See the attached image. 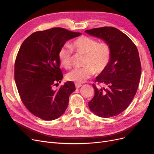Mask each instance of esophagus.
<instances>
[{
	"instance_id": "1",
	"label": "esophagus",
	"mask_w": 154,
	"mask_h": 154,
	"mask_svg": "<svg viewBox=\"0 0 154 154\" xmlns=\"http://www.w3.org/2000/svg\"><path fill=\"white\" fill-rule=\"evenodd\" d=\"M82 84H80V83H75V87H76V88H80V87H82Z\"/></svg>"
}]
</instances>
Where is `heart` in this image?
<instances>
[{"instance_id": "heart-1", "label": "heart", "mask_w": 154, "mask_h": 154, "mask_svg": "<svg viewBox=\"0 0 154 154\" xmlns=\"http://www.w3.org/2000/svg\"><path fill=\"white\" fill-rule=\"evenodd\" d=\"M69 46H63L58 53L60 63L63 67L68 69L72 67V51L85 55L83 67L74 69L67 74L69 81L78 83L85 82L94 73L103 72L110 62L112 49L106 42H98L92 37L83 35L72 41Z\"/></svg>"}]
</instances>
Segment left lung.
I'll return each mask as SVG.
<instances>
[{"instance_id":"left-lung-1","label":"left lung","mask_w":154,"mask_h":154,"mask_svg":"<svg viewBox=\"0 0 154 154\" xmlns=\"http://www.w3.org/2000/svg\"><path fill=\"white\" fill-rule=\"evenodd\" d=\"M85 32L105 40L112 49L109 66L95 80L104 87L92 84L95 93L88 106L101 118L117 116L127 108L136 94L141 73L138 50L127 35L115 27H102Z\"/></svg>"}]
</instances>
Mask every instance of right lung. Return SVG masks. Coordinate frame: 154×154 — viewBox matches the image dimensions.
<instances>
[{
    "label": "right lung",
    "mask_w": 154,
    "mask_h": 154,
    "mask_svg": "<svg viewBox=\"0 0 154 154\" xmlns=\"http://www.w3.org/2000/svg\"><path fill=\"white\" fill-rule=\"evenodd\" d=\"M80 35L53 27L33 32L22 44L15 62V80L22 103L36 117L54 120L66 111L76 88L69 81L54 90L63 77L58 53L67 40Z\"/></svg>",
    "instance_id": "right-lung-1"
}]
</instances>
